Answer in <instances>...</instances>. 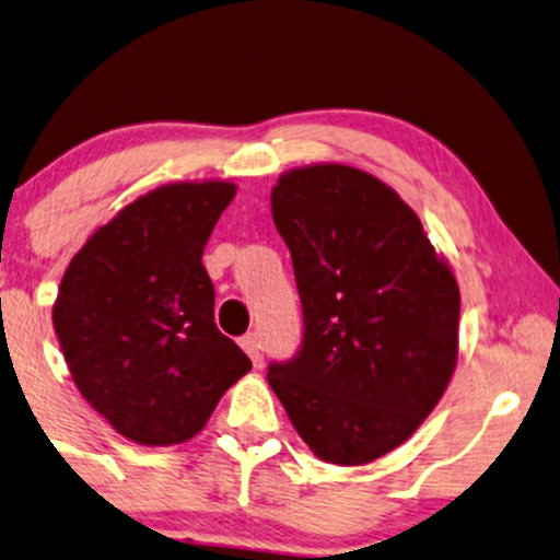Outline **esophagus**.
<instances>
[{"instance_id":"esophagus-1","label":"esophagus","mask_w":560,"mask_h":560,"mask_svg":"<svg viewBox=\"0 0 560 560\" xmlns=\"http://www.w3.org/2000/svg\"><path fill=\"white\" fill-rule=\"evenodd\" d=\"M241 348L245 350V353L250 355V361L256 363V366H260V342H258V335H256V332L243 335V338H241Z\"/></svg>"}]
</instances>
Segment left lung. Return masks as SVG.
I'll use <instances>...</instances> for the list:
<instances>
[{
    "mask_svg": "<svg viewBox=\"0 0 560 560\" xmlns=\"http://www.w3.org/2000/svg\"><path fill=\"white\" fill-rule=\"evenodd\" d=\"M304 330L268 384L323 460L361 466L407 441L456 369L460 294L422 222L363 171H289L271 194Z\"/></svg>",
    "mask_w": 560,
    "mask_h": 560,
    "instance_id": "1",
    "label": "left lung"
}]
</instances>
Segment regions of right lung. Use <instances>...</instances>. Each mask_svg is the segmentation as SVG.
Listing matches in <instances>:
<instances>
[{"label": "right lung", "instance_id": "1", "mask_svg": "<svg viewBox=\"0 0 560 560\" xmlns=\"http://www.w3.org/2000/svg\"><path fill=\"white\" fill-rule=\"evenodd\" d=\"M228 182L161 186L96 230L66 268L54 327L84 399L119 435H197L250 358L214 325L205 243Z\"/></svg>", "mask_w": 560, "mask_h": 560}]
</instances>
